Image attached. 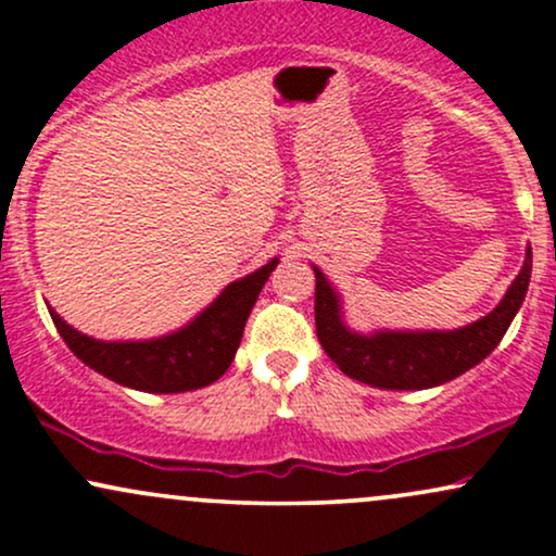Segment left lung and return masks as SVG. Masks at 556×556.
<instances>
[{
    "mask_svg": "<svg viewBox=\"0 0 556 556\" xmlns=\"http://www.w3.org/2000/svg\"><path fill=\"white\" fill-rule=\"evenodd\" d=\"M533 253L526 248V261L518 277L507 287L494 311L460 329L394 331L379 329L361 334L344 324L340 292L331 287L324 271L316 274V334L324 353L350 379L379 389H431L478 366L509 329L526 300L531 282Z\"/></svg>",
    "mask_w": 556,
    "mask_h": 556,
    "instance_id": "8db88e82",
    "label": "left lung"
}]
</instances>
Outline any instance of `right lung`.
I'll return each mask as SVG.
<instances>
[{
	"instance_id": "1",
	"label": "right lung",
	"mask_w": 556,
	"mask_h": 556,
	"mask_svg": "<svg viewBox=\"0 0 556 556\" xmlns=\"http://www.w3.org/2000/svg\"><path fill=\"white\" fill-rule=\"evenodd\" d=\"M279 258L229 282L193 321L154 340L104 342L83 334L49 308L65 344L88 368L138 392L175 394L214 384L238 353L242 329Z\"/></svg>"
}]
</instances>
